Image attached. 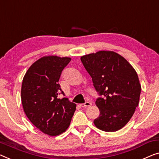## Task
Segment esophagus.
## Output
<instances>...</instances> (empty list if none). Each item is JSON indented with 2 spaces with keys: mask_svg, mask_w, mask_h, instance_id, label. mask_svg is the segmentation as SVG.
Masks as SVG:
<instances>
[{
  "mask_svg": "<svg viewBox=\"0 0 159 159\" xmlns=\"http://www.w3.org/2000/svg\"><path fill=\"white\" fill-rule=\"evenodd\" d=\"M90 106H91V103L89 102V101H86V103L80 104V107H89Z\"/></svg>",
  "mask_w": 159,
  "mask_h": 159,
  "instance_id": "obj_1",
  "label": "esophagus"
}]
</instances>
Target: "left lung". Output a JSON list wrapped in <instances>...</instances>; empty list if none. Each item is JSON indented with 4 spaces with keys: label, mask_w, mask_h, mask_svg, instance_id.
<instances>
[{
    "label": "left lung",
    "mask_w": 159,
    "mask_h": 159,
    "mask_svg": "<svg viewBox=\"0 0 159 159\" xmlns=\"http://www.w3.org/2000/svg\"><path fill=\"white\" fill-rule=\"evenodd\" d=\"M80 60L101 96L96 101L100 115L94 120L95 125L106 132L122 129L139 103L141 87L136 71L113 51H98Z\"/></svg>",
    "instance_id": "obj_1"
}]
</instances>
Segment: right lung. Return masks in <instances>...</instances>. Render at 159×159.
I'll list each match as a JSON object with an SVG mask.
<instances>
[{"label": "right lung", "mask_w": 159, "mask_h": 159, "mask_svg": "<svg viewBox=\"0 0 159 159\" xmlns=\"http://www.w3.org/2000/svg\"><path fill=\"white\" fill-rule=\"evenodd\" d=\"M71 60L68 57L44 56L33 63L23 77L21 101L30 121L44 134L56 136L71 121L76 105L67 98L58 84L61 73Z\"/></svg>", "instance_id": "1"}]
</instances>
